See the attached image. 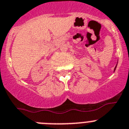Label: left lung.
Instances as JSON below:
<instances>
[{"label":"left lung","mask_w":129,"mask_h":129,"mask_svg":"<svg viewBox=\"0 0 129 129\" xmlns=\"http://www.w3.org/2000/svg\"><path fill=\"white\" fill-rule=\"evenodd\" d=\"M116 67H117V65H116V67H115V68H114V71H115V70H116Z\"/></svg>","instance_id":"left-lung-1"}]
</instances>
